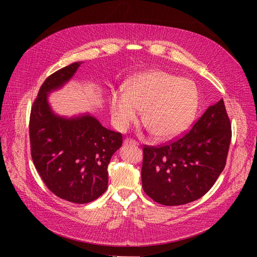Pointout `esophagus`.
I'll return each mask as SVG.
<instances>
[{"label":"esophagus","mask_w":257,"mask_h":257,"mask_svg":"<svg viewBox=\"0 0 257 257\" xmlns=\"http://www.w3.org/2000/svg\"><path fill=\"white\" fill-rule=\"evenodd\" d=\"M123 144L127 146V145H138V143H136L135 141H133V139H130V138H125L123 141Z\"/></svg>","instance_id":"esophagus-1"}]
</instances>
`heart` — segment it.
Instances as JSON below:
<instances>
[{
    "label": "heart",
    "mask_w": 257,
    "mask_h": 257,
    "mask_svg": "<svg viewBox=\"0 0 257 257\" xmlns=\"http://www.w3.org/2000/svg\"><path fill=\"white\" fill-rule=\"evenodd\" d=\"M199 106L196 84L190 79L153 69L131 78L125 90L110 94L109 108L120 131L135 123L143 110L144 125L160 139H172L188 128Z\"/></svg>",
    "instance_id": "heart-1"
}]
</instances>
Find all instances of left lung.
<instances>
[{
  "label": "left lung",
  "mask_w": 257,
  "mask_h": 257,
  "mask_svg": "<svg viewBox=\"0 0 257 257\" xmlns=\"http://www.w3.org/2000/svg\"><path fill=\"white\" fill-rule=\"evenodd\" d=\"M230 128L221 98L181 138L162 147L146 146L142 181L147 195L165 206L189 204L204 196L226 164Z\"/></svg>",
  "instance_id": "8db88e82"
}]
</instances>
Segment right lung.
Listing matches in <instances>:
<instances>
[{"label":"right lung","mask_w":257,"mask_h":257,"mask_svg":"<svg viewBox=\"0 0 257 257\" xmlns=\"http://www.w3.org/2000/svg\"><path fill=\"white\" fill-rule=\"evenodd\" d=\"M82 62H74L45 80L31 109V155L47 188L62 199L87 204L107 190V167L122 146V135L104 127L91 113H56L49 94L73 78Z\"/></svg>","instance_id":"right-lung-1"}]
</instances>
